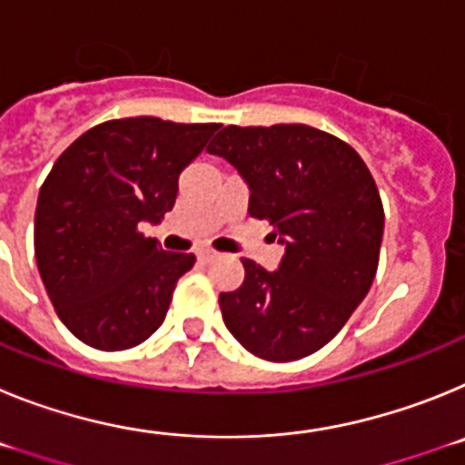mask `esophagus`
<instances>
[{"label":"esophagus","instance_id":"esophagus-1","mask_svg":"<svg viewBox=\"0 0 465 465\" xmlns=\"http://www.w3.org/2000/svg\"><path fill=\"white\" fill-rule=\"evenodd\" d=\"M197 258H200V262H209L213 258V252L212 249H200V252H197Z\"/></svg>","mask_w":465,"mask_h":465}]
</instances>
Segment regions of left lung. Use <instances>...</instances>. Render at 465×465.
Listing matches in <instances>:
<instances>
[{"instance_id": "left-lung-1", "label": "left lung", "mask_w": 465, "mask_h": 465, "mask_svg": "<svg viewBox=\"0 0 465 465\" xmlns=\"http://www.w3.org/2000/svg\"><path fill=\"white\" fill-rule=\"evenodd\" d=\"M207 151L240 172L249 213L286 246L274 272L242 261V286L219 295L225 326L258 359H305L342 331L372 286L384 235L375 179L347 142L302 123L228 125Z\"/></svg>"}]
</instances>
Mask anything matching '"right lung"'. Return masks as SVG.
I'll list each match as a JSON object with an SVG mask.
<instances>
[{"label":"right lung","instance_id":"obj_1","mask_svg":"<svg viewBox=\"0 0 465 465\" xmlns=\"http://www.w3.org/2000/svg\"><path fill=\"white\" fill-rule=\"evenodd\" d=\"M219 123L118 118L90 127L55 160L35 212V256L60 322L102 351H123L165 322L195 262L163 252L139 223L174 207L179 174Z\"/></svg>","mask_w":465,"mask_h":465}]
</instances>
